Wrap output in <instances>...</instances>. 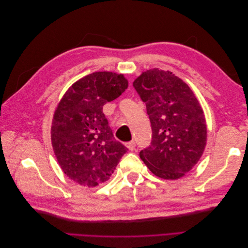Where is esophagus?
<instances>
[{
	"mask_svg": "<svg viewBox=\"0 0 248 248\" xmlns=\"http://www.w3.org/2000/svg\"><path fill=\"white\" fill-rule=\"evenodd\" d=\"M126 147L128 148L130 151H133L134 149H136V142H134L133 140H131V141H128V142H126Z\"/></svg>",
	"mask_w": 248,
	"mask_h": 248,
	"instance_id": "esophagus-1",
	"label": "esophagus"
}]
</instances>
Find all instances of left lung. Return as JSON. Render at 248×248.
<instances>
[{
    "instance_id": "1",
    "label": "left lung",
    "mask_w": 248,
    "mask_h": 248,
    "mask_svg": "<svg viewBox=\"0 0 248 248\" xmlns=\"http://www.w3.org/2000/svg\"><path fill=\"white\" fill-rule=\"evenodd\" d=\"M146 103L152 127L151 145L140 159L157 177L177 180L192 170L207 141L204 111L188 85L170 71L153 68L133 81Z\"/></svg>"
}]
</instances>
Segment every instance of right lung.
Wrapping results in <instances>:
<instances>
[{
	"label": "right lung",
	"mask_w": 248,
	"mask_h": 248,
	"mask_svg": "<svg viewBox=\"0 0 248 248\" xmlns=\"http://www.w3.org/2000/svg\"><path fill=\"white\" fill-rule=\"evenodd\" d=\"M128 88L123 74H88L67 90L55 110L51 145L64 174L82 186L108 181L127 149L115 140L102 108Z\"/></svg>",
	"instance_id": "add662e5"
}]
</instances>
